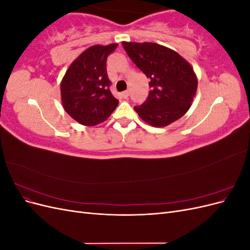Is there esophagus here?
<instances>
[{"label":"esophagus","mask_w":250,"mask_h":250,"mask_svg":"<svg viewBox=\"0 0 250 250\" xmlns=\"http://www.w3.org/2000/svg\"><path fill=\"white\" fill-rule=\"evenodd\" d=\"M128 96H129V90H125V92L122 93V97L124 98V99H127Z\"/></svg>","instance_id":"1"}]
</instances>
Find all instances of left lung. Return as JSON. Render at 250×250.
I'll list each match as a JSON object with an SVG mask.
<instances>
[{
	"instance_id": "8db88e82",
	"label": "left lung",
	"mask_w": 250,
	"mask_h": 250,
	"mask_svg": "<svg viewBox=\"0 0 250 250\" xmlns=\"http://www.w3.org/2000/svg\"><path fill=\"white\" fill-rule=\"evenodd\" d=\"M123 48L150 79L146 101L134 110L146 123L165 127L191 107L198 80L192 65L177 52L153 42H127Z\"/></svg>"
}]
</instances>
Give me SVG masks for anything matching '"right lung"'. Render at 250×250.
<instances>
[{"mask_svg": "<svg viewBox=\"0 0 250 250\" xmlns=\"http://www.w3.org/2000/svg\"><path fill=\"white\" fill-rule=\"evenodd\" d=\"M117 47L118 43L89 47L71 63L60 83L64 110L82 125L104 122L118 106L106 70L107 57Z\"/></svg>", "mask_w": 250, "mask_h": 250, "instance_id": "add662e5", "label": "right lung"}]
</instances>
